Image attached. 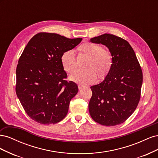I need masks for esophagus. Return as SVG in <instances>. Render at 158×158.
Masks as SVG:
<instances>
[{"label": "esophagus", "instance_id": "obj_1", "mask_svg": "<svg viewBox=\"0 0 158 158\" xmlns=\"http://www.w3.org/2000/svg\"><path fill=\"white\" fill-rule=\"evenodd\" d=\"M84 88V87L83 86V85H80V84L78 85V89H82V88Z\"/></svg>", "mask_w": 158, "mask_h": 158}]
</instances>
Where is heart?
<instances>
[{"mask_svg": "<svg viewBox=\"0 0 158 158\" xmlns=\"http://www.w3.org/2000/svg\"><path fill=\"white\" fill-rule=\"evenodd\" d=\"M82 53L89 56L85 64L87 69L76 70L70 75V79L75 82L82 85H88L94 82L98 76L103 78L111 70L113 59L112 55L106 50H104L99 45L85 43L79 47ZM61 64L63 69L70 73L76 68L75 54L73 50L64 52L60 57Z\"/></svg>", "mask_w": 158, "mask_h": 158, "instance_id": "b5f03b06", "label": "heart"}]
</instances>
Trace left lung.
<instances>
[{
	"mask_svg": "<svg viewBox=\"0 0 158 158\" xmlns=\"http://www.w3.org/2000/svg\"><path fill=\"white\" fill-rule=\"evenodd\" d=\"M106 45L113 63L102 82L91 86L92 96L89 114L100 125L115 126L125 122L135 111L140 101L142 72L135 52L123 38L105 33L90 39Z\"/></svg>",
	"mask_w": 158,
	"mask_h": 158,
	"instance_id": "obj_1",
	"label": "left lung"
}]
</instances>
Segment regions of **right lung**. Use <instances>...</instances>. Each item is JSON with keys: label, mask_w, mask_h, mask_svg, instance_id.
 <instances>
[{"label": "right lung", "mask_w": 158, "mask_h": 158, "mask_svg": "<svg viewBox=\"0 0 158 158\" xmlns=\"http://www.w3.org/2000/svg\"><path fill=\"white\" fill-rule=\"evenodd\" d=\"M82 40L41 32L26 46L16 68V92L33 121L43 125L55 124L67 114L70 100L78 88L76 83L65 80L67 74L60 57Z\"/></svg>", "instance_id": "add662e5"}]
</instances>
